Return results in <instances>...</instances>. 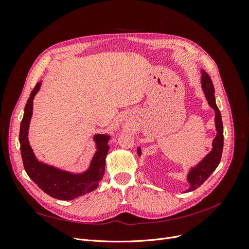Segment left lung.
<instances>
[{
  "instance_id": "obj_1",
  "label": "left lung",
  "mask_w": 249,
  "mask_h": 249,
  "mask_svg": "<svg viewBox=\"0 0 249 249\" xmlns=\"http://www.w3.org/2000/svg\"><path fill=\"white\" fill-rule=\"evenodd\" d=\"M201 77H200V86L201 90L205 95L206 100L208 102L209 106L212 108L215 112V129H216V136L212 141V148H211L210 153H208L202 159L197 163L190 166L188 169V173L186 177L187 183L189 184V188L184 191L191 192L203 184V182L212 175L213 171L217 168L218 165L220 163L221 154L223 149V125H222V119L220 111L218 109L216 105L215 99V89L213 86V83L211 81L209 74L200 70ZM138 156L141 157V148L138 146L137 148Z\"/></svg>"
}]
</instances>
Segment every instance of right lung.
Returning a JSON list of instances; mask_svg holds the SVG:
<instances>
[{
    "mask_svg": "<svg viewBox=\"0 0 249 249\" xmlns=\"http://www.w3.org/2000/svg\"><path fill=\"white\" fill-rule=\"evenodd\" d=\"M41 87V82L37 83L27 101L24 117L20 123L19 143L22 163L26 172L40 189L50 196L71 200L86 193L95 190L105 175L106 157L110 146V135L95 134L92 140L95 144V153L89 163L88 168L80 173L60 169L37 159L29 142V127L33 115V100Z\"/></svg>",
    "mask_w": 249,
    "mask_h": 249,
    "instance_id": "right-lung-1",
    "label": "right lung"
}]
</instances>
